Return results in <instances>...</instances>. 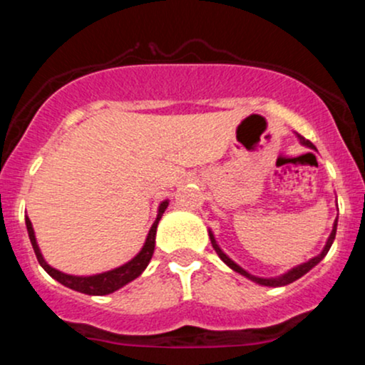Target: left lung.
<instances>
[{
    "label": "left lung",
    "mask_w": 365,
    "mask_h": 365,
    "mask_svg": "<svg viewBox=\"0 0 365 365\" xmlns=\"http://www.w3.org/2000/svg\"><path fill=\"white\" fill-rule=\"evenodd\" d=\"M299 139H300V142H302L304 145H307V148H311V149H316V148H314V144H312V142L305 139V137L299 135ZM336 225H338V220H334V225H333V232H331V235H329V238H328V242H326L324 249H322V252H321L319 255H316V257H312L311 261H307V262L300 264V266L293 267L292 271H288V273H287V274H283L282 278H271V279H266V278H257V276H252V274H249V273H247L245 269H242V267L238 266V264L233 262L232 259H230L228 255H226V254L223 252V250H221L220 247H217L216 240H215V237H212V233H209V237H211V244H212V247H215L216 254L220 255V257H221V261H223L225 264H228V266L232 267L233 271H237V273L244 274L245 278L252 279V282H255V283H259V284H264V287H284V284H288V283H293V282H295V279L302 278V276H304L305 273H309V271H311L312 267L316 266L317 262H321V261H322V257H324V255L328 254V250L331 249V244H333L334 237H336Z\"/></svg>",
    "instance_id": "1"
}]
</instances>
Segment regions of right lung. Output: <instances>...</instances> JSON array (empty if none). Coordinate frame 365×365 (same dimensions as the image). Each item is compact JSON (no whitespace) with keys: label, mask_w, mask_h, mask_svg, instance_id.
I'll return each mask as SVG.
<instances>
[{"label":"right lung","mask_w":365,"mask_h":365,"mask_svg":"<svg viewBox=\"0 0 365 365\" xmlns=\"http://www.w3.org/2000/svg\"><path fill=\"white\" fill-rule=\"evenodd\" d=\"M166 207H168V200L161 202L156 221H154V225L150 226L149 235H148V238H145V244H144V247H142L140 252L137 254L132 261L123 264V266L116 267V269L108 271V273L94 274V276L65 274V273H61V271L54 269V267L49 266V264L43 259V255H41V250H39V247H37V242H36L34 228H32V223L29 217H25V225H27L29 238H31V244H32V249H34V252H36L37 261H39L41 266L44 267L46 273H48L49 276H53L56 282L65 284V287L72 288V290H75V292L87 293V295H108V293L116 292L118 288L123 287V284H127L132 282V279H135L137 276H140L142 271L148 267L150 257H153V254H154L158 223H159V220H161L163 212H165Z\"/></svg>","instance_id":"obj_1"}]
</instances>
